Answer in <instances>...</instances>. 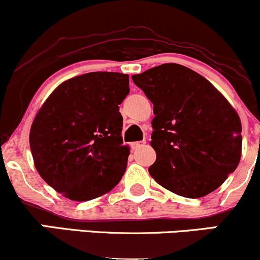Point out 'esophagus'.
<instances>
[{
    "instance_id": "esophagus-1",
    "label": "esophagus",
    "mask_w": 260,
    "mask_h": 260,
    "mask_svg": "<svg viewBox=\"0 0 260 260\" xmlns=\"http://www.w3.org/2000/svg\"><path fill=\"white\" fill-rule=\"evenodd\" d=\"M145 144V140H140V142H133L132 144H131V148L133 149V150H137V149H139L140 147H144Z\"/></svg>"
}]
</instances>
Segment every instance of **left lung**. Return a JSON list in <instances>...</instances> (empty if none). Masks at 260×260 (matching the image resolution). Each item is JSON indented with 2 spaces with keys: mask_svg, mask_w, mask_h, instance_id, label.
<instances>
[{
  "mask_svg": "<svg viewBox=\"0 0 260 260\" xmlns=\"http://www.w3.org/2000/svg\"><path fill=\"white\" fill-rule=\"evenodd\" d=\"M132 79L154 105L151 177L193 199L221 186L242 151V124L231 104L204 77L177 63L160 64Z\"/></svg>",
  "mask_w": 260,
  "mask_h": 260,
  "instance_id": "8db88e82",
  "label": "left lung"
}]
</instances>
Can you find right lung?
<instances>
[{
    "label": "right lung",
    "instance_id": "obj_1",
    "mask_svg": "<svg viewBox=\"0 0 260 260\" xmlns=\"http://www.w3.org/2000/svg\"><path fill=\"white\" fill-rule=\"evenodd\" d=\"M129 94L128 74L91 72L59 84L32 121L34 165L49 186L71 201L110 192L127 168L120 104Z\"/></svg>",
    "mask_w": 260,
    "mask_h": 260
}]
</instances>
